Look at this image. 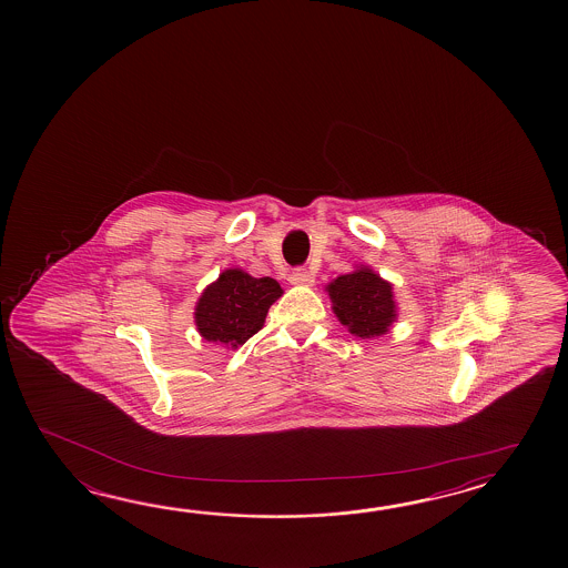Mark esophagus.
Wrapping results in <instances>:
<instances>
[{"mask_svg": "<svg viewBox=\"0 0 568 568\" xmlns=\"http://www.w3.org/2000/svg\"><path fill=\"white\" fill-rule=\"evenodd\" d=\"M288 280L292 286H312L314 276H312L311 272H308L306 267H296V270L290 274Z\"/></svg>", "mask_w": 568, "mask_h": 568, "instance_id": "1", "label": "esophagus"}]
</instances>
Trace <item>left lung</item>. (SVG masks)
<instances>
[{
  "label": "left lung",
  "instance_id": "left-lung-1",
  "mask_svg": "<svg viewBox=\"0 0 568 568\" xmlns=\"http://www.w3.org/2000/svg\"><path fill=\"white\" fill-rule=\"evenodd\" d=\"M326 292L336 318L358 338L387 334L393 323H397L393 284L381 278L373 267L356 266L353 272L334 278Z\"/></svg>",
  "mask_w": 568,
  "mask_h": 568
}]
</instances>
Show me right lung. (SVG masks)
<instances>
[{"instance_id": "obj_1", "label": "right lung", "mask_w": 568, "mask_h": 568, "mask_svg": "<svg viewBox=\"0 0 568 568\" xmlns=\"http://www.w3.org/2000/svg\"><path fill=\"white\" fill-rule=\"evenodd\" d=\"M284 294L274 278H254L242 267L223 270L201 292L195 326L207 343L237 348L264 326L270 306Z\"/></svg>"}]
</instances>
